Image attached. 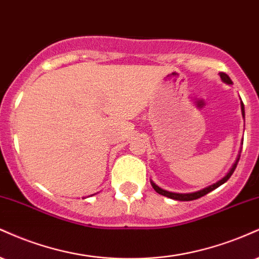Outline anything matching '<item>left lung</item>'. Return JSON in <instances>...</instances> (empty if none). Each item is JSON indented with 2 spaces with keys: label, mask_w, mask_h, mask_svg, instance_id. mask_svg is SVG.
<instances>
[{
  "label": "left lung",
  "mask_w": 259,
  "mask_h": 259,
  "mask_svg": "<svg viewBox=\"0 0 259 259\" xmlns=\"http://www.w3.org/2000/svg\"><path fill=\"white\" fill-rule=\"evenodd\" d=\"M220 75H221V78H222V80H223L224 82H226V83H229V84H232V83H233L232 80H230V77H229V76H228L227 74H224V72H221ZM241 111H242V116L245 117V109H244V103H242V102H241ZM239 160H240V155H239L238 159H236L235 163H234V166L232 167V169H230L229 173H228V175L226 176V177L222 178L220 182H217V183H214V184L209 185V187L205 188V189H202V190L195 191V193H189V194H177V193H171V191H166V190L161 189V188L157 187V185L155 184V183H153V182H151V185H153V188L155 189V191H156V193H159L160 195L167 196V197H169V199H173V200H179V201H191V200H196V199H199V197H202L203 195H206V194L211 193L212 190L217 189V188H218V187H221L222 184L226 183V182L228 181V179H229L230 177H232V175L234 173V171H235L236 166H238Z\"/></svg>",
  "instance_id": "left-lung-1"
}]
</instances>
